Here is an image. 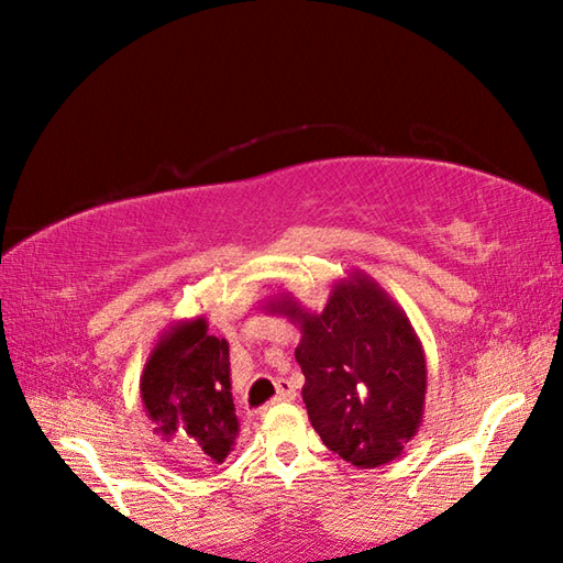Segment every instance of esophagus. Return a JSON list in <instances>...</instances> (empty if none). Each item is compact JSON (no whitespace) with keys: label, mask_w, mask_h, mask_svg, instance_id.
Instances as JSON below:
<instances>
[{"label":"esophagus","mask_w":563,"mask_h":563,"mask_svg":"<svg viewBox=\"0 0 563 563\" xmlns=\"http://www.w3.org/2000/svg\"><path fill=\"white\" fill-rule=\"evenodd\" d=\"M275 401H292L295 399V387L290 379H278L275 382Z\"/></svg>","instance_id":"obj_1"}]
</instances>
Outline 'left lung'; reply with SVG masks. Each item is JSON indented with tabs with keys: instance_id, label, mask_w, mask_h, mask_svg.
I'll use <instances>...</instances> for the list:
<instances>
[{
	"instance_id": "obj_1",
	"label": "left lung",
	"mask_w": 563,
	"mask_h": 563,
	"mask_svg": "<svg viewBox=\"0 0 563 563\" xmlns=\"http://www.w3.org/2000/svg\"><path fill=\"white\" fill-rule=\"evenodd\" d=\"M300 327L302 399L321 442L361 470L404 454L423 421L428 369L409 317L363 271L333 283L321 312L292 292L263 305Z\"/></svg>"
}]
</instances>
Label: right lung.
<instances>
[{"label":"right lung","instance_id":"1","mask_svg":"<svg viewBox=\"0 0 563 563\" xmlns=\"http://www.w3.org/2000/svg\"><path fill=\"white\" fill-rule=\"evenodd\" d=\"M230 389V343L210 336L206 317L164 331L140 375L154 435L181 448L196 472L222 464L234 448L239 421Z\"/></svg>","mask_w":563,"mask_h":563}]
</instances>
